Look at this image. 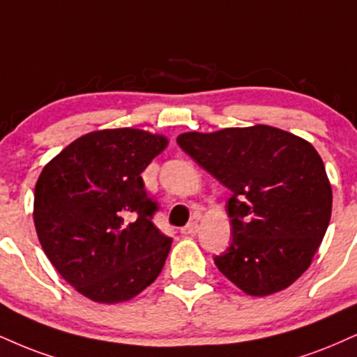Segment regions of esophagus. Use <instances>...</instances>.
Wrapping results in <instances>:
<instances>
[{
  "instance_id": "obj_1",
  "label": "esophagus",
  "mask_w": 357,
  "mask_h": 357,
  "mask_svg": "<svg viewBox=\"0 0 357 357\" xmlns=\"http://www.w3.org/2000/svg\"><path fill=\"white\" fill-rule=\"evenodd\" d=\"M197 229H199V226H197V222H196V221H191L190 225H186V226L183 227L181 233H183V234H196Z\"/></svg>"
}]
</instances>
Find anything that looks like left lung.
<instances>
[{
    "label": "left lung",
    "mask_w": 357,
    "mask_h": 357,
    "mask_svg": "<svg viewBox=\"0 0 357 357\" xmlns=\"http://www.w3.org/2000/svg\"><path fill=\"white\" fill-rule=\"evenodd\" d=\"M178 144L231 191L233 239L218 269L251 296L291 286L311 264L331 220L333 191L311 143L257 124L184 132Z\"/></svg>",
    "instance_id": "1"
}]
</instances>
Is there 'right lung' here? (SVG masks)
<instances>
[{
    "label": "right lung",
    "instance_id": "obj_1",
    "mask_svg": "<svg viewBox=\"0 0 357 357\" xmlns=\"http://www.w3.org/2000/svg\"><path fill=\"white\" fill-rule=\"evenodd\" d=\"M165 136L119 128L78 137L43 167L34 226L56 271L96 303L128 301L160 276L171 248L141 173Z\"/></svg>",
    "mask_w": 357,
    "mask_h": 357
}]
</instances>
